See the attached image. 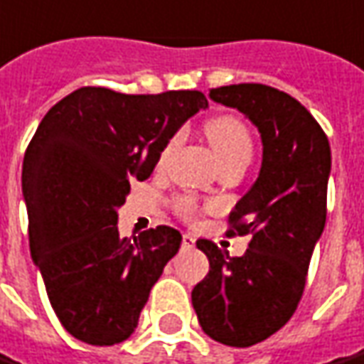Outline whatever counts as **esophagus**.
Here are the masks:
<instances>
[{
    "instance_id": "1",
    "label": "esophagus",
    "mask_w": 364,
    "mask_h": 364,
    "mask_svg": "<svg viewBox=\"0 0 364 364\" xmlns=\"http://www.w3.org/2000/svg\"><path fill=\"white\" fill-rule=\"evenodd\" d=\"M194 244H196V240H194V235L190 234H184L182 235V247H194Z\"/></svg>"
}]
</instances>
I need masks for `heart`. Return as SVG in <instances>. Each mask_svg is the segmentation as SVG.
Wrapping results in <instances>:
<instances>
[{"instance_id":"1","label":"heart","mask_w":364,"mask_h":364,"mask_svg":"<svg viewBox=\"0 0 364 364\" xmlns=\"http://www.w3.org/2000/svg\"><path fill=\"white\" fill-rule=\"evenodd\" d=\"M208 139L214 146L215 154L220 158L222 166H230L235 162H250L252 152H254V142H252V134L244 120L234 114H220L208 122L206 127ZM182 140V132H174L170 140L164 144V149L158 156V164L164 166L170 154L176 150V146ZM208 206L200 204L196 198L190 194H182V196L174 198V212H176L182 220L186 222H194L198 215L202 214Z\"/></svg>"}]
</instances>
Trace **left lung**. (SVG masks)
Masks as SVG:
<instances>
[{"label":"left lung","instance_id":"obj_1","mask_svg":"<svg viewBox=\"0 0 364 364\" xmlns=\"http://www.w3.org/2000/svg\"><path fill=\"white\" fill-rule=\"evenodd\" d=\"M215 102L244 112L262 132L255 184L228 218V235H250L242 257L198 240L210 272L192 289L208 337L252 347L282 329L301 301L313 247L327 220L329 139L291 95L259 82L210 91Z\"/></svg>","mask_w":364,"mask_h":364}]
</instances>
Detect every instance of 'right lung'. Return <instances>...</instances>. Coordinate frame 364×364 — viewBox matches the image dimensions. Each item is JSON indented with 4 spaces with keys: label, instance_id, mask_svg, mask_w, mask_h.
I'll use <instances>...</instances> for the list:
<instances>
[{
    "label": "right lung",
    "instance_id": "right-lung-1",
    "mask_svg": "<svg viewBox=\"0 0 364 364\" xmlns=\"http://www.w3.org/2000/svg\"><path fill=\"white\" fill-rule=\"evenodd\" d=\"M208 107L204 92L124 95L81 87L49 109L25 150L31 257L55 315L75 339H129L150 289L180 250L170 225L120 237L117 208L146 180L170 136Z\"/></svg>",
    "mask_w": 364,
    "mask_h": 364
}]
</instances>
